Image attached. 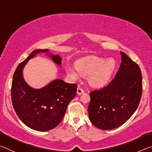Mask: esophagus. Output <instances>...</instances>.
Listing matches in <instances>:
<instances>
[{
  "instance_id": "1",
  "label": "esophagus",
  "mask_w": 152,
  "mask_h": 152,
  "mask_svg": "<svg viewBox=\"0 0 152 152\" xmlns=\"http://www.w3.org/2000/svg\"><path fill=\"white\" fill-rule=\"evenodd\" d=\"M84 92V90L83 88H82L80 86H78V88H77V94L80 95V94H81L82 93H83Z\"/></svg>"
}]
</instances>
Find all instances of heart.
<instances>
[{"label":"heart","instance_id":"obj_1","mask_svg":"<svg viewBox=\"0 0 152 152\" xmlns=\"http://www.w3.org/2000/svg\"><path fill=\"white\" fill-rule=\"evenodd\" d=\"M115 66L113 58L106 60L97 56H89L79 60L76 63V68L68 66L67 72L74 78H78L80 74L88 76L89 83L93 86L100 87L109 81Z\"/></svg>","mask_w":152,"mask_h":152}]
</instances>
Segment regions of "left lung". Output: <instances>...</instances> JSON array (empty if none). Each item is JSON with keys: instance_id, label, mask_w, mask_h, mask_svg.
Masks as SVG:
<instances>
[{"instance_id": "1", "label": "left lung", "mask_w": 152, "mask_h": 152, "mask_svg": "<svg viewBox=\"0 0 152 152\" xmlns=\"http://www.w3.org/2000/svg\"><path fill=\"white\" fill-rule=\"evenodd\" d=\"M121 54V63L114 78L102 88L90 92V120L102 130L124 124L137 109L142 94L140 67L124 52Z\"/></svg>"}]
</instances>
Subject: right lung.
I'll return each instance as SVG.
<instances>
[{
	"instance_id": "1",
	"label": "right lung",
	"mask_w": 152,
	"mask_h": 152,
	"mask_svg": "<svg viewBox=\"0 0 152 152\" xmlns=\"http://www.w3.org/2000/svg\"><path fill=\"white\" fill-rule=\"evenodd\" d=\"M48 50H35L18 65L11 86L12 106L20 121L27 127L39 132L52 129L61 121L68 105L75 97L77 84L66 83L60 79L51 82L41 89L28 86L23 78V69L29 59ZM55 62L61 65V58L51 54Z\"/></svg>"
}]
</instances>
